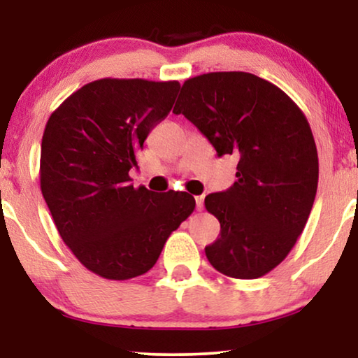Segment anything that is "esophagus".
<instances>
[{"mask_svg": "<svg viewBox=\"0 0 358 358\" xmlns=\"http://www.w3.org/2000/svg\"><path fill=\"white\" fill-rule=\"evenodd\" d=\"M195 205H197L199 212L203 208V195H197V197H195Z\"/></svg>", "mask_w": 358, "mask_h": 358, "instance_id": "esophagus-1", "label": "esophagus"}]
</instances>
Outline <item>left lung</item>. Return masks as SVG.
<instances>
[{
  "mask_svg": "<svg viewBox=\"0 0 358 358\" xmlns=\"http://www.w3.org/2000/svg\"><path fill=\"white\" fill-rule=\"evenodd\" d=\"M173 112L218 156L239 158L236 182L205 197L222 228L205 248L208 262L233 278L266 275L295 246L315 203L320 166L305 114L280 87L244 71L190 78Z\"/></svg>",
  "mask_w": 358,
  "mask_h": 358,
  "instance_id": "left-lung-1",
  "label": "left lung"
}]
</instances>
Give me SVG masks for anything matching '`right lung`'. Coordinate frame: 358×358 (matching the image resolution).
<instances>
[{
    "mask_svg": "<svg viewBox=\"0 0 358 358\" xmlns=\"http://www.w3.org/2000/svg\"><path fill=\"white\" fill-rule=\"evenodd\" d=\"M178 81L87 83L45 125L41 189L60 236L87 271L109 280L143 275L194 212L187 192L130 184L151 129L173 109Z\"/></svg>",
    "mask_w": 358,
    "mask_h": 358,
    "instance_id": "right-lung-1",
    "label": "right lung"
}]
</instances>
